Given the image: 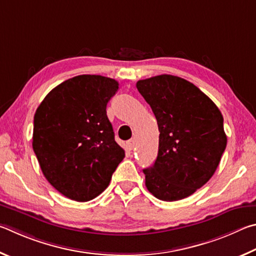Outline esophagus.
<instances>
[{"label": "esophagus", "mask_w": 256, "mask_h": 256, "mask_svg": "<svg viewBox=\"0 0 256 256\" xmlns=\"http://www.w3.org/2000/svg\"><path fill=\"white\" fill-rule=\"evenodd\" d=\"M134 147H135V140H128L127 142V148L132 150H134Z\"/></svg>", "instance_id": "34e87169"}]
</instances>
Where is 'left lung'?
Segmentation results:
<instances>
[{"mask_svg": "<svg viewBox=\"0 0 256 256\" xmlns=\"http://www.w3.org/2000/svg\"><path fill=\"white\" fill-rule=\"evenodd\" d=\"M137 90L158 120L155 163L142 170L147 190L160 200L176 201L214 176L227 145L217 106L189 80L158 75L138 80Z\"/></svg>", "mask_w": 256, "mask_h": 256, "instance_id": "obj_1", "label": "left lung"}]
</instances>
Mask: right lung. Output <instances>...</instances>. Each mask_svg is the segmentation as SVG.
Segmentation results:
<instances>
[{"instance_id": "obj_1", "label": "right lung", "mask_w": 256, "mask_h": 256, "mask_svg": "<svg viewBox=\"0 0 256 256\" xmlns=\"http://www.w3.org/2000/svg\"><path fill=\"white\" fill-rule=\"evenodd\" d=\"M118 88L114 78L78 75L52 88L36 110L34 152L47 181L68 199L96 198L124 158L106 116Z\"/></svg>"}]
</instances>
